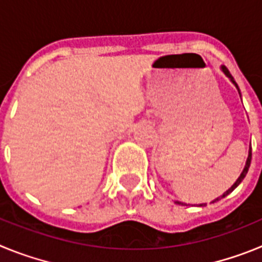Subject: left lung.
Listing matches in <instances>:
<instances>
[{
	"label": "left lung",
	"instance_id": "obj_1",
	"mask_svg": "<svg viewBox=\"0 0 262 262\" xmlns=\"http://www.w3.org/2000/svg\"><path fill=\"white\" fill-rule=\"evenodd\" d=\"M221 69H222V72H223L224 75H226L227 77L230 78V81H231V82H232V84L235 85V86H236V89H237V92H239L240 97H242V93H240V89H239V86H237V84H236V81L233 80V77H232V76H231V73H230V72H228V69H227L226 67H224V66H222V67H221ZM251 160H252V148L249 147V151H248V157H247V161H245V166H244V169H243L242 174H240V176H239V178H237V180H236V182H235V184H233L232 186H231L230 189H228V190L226 191V193H223V195L217 196L216 200H214V201H212L211 203L216 202V201H219V200H221V198H224V196H227V195H228V194H230V193H232V191L235 190L236 187H237V186H239L240 184H242V181H243V180H244V178H245V176H247V173H248V169H249V166H251ZM176 203H178V205H185V203H182V202H178V201H176ZM203 206H206V203H201V205H200V207H203Z\"/></svg>",
	"mask_w": 262,
	"mask_h": 262
}]
</instances>
